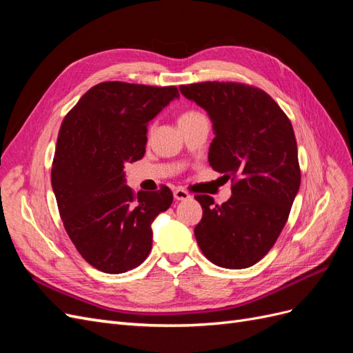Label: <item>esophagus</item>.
<instances>
[{
  "label": "esophagus",
  "instance_id": "esophagus-1",
  "mask_svg": "<svg viewBox=\"0 0 353 353\" xmlns=\"http://www.w3.org/2000/svg\"><path fill=\"white\" fill-rule=\"evenodd\" d=\"M174 199L175 200H188V199H191V196L188 194V191H185V190H183V188H176L175 191H174Z\"/></svg>",
  "mask_w": 353,
  "mask_h": 353
}]
</instances>
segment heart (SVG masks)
Returning a JSON list of instances; mask_svg holds the SVG:
<instances>
[{
    "label": "heart",
    "mask_w": 353,
    "mask_h": 353,
    "mask_svg": "<svg viewBox=\"0 0 353 353\" xmlns=\"http://www.w3.org/2000/svg\"><path fill=\"white\" fill-rule=\"evenodd\" d=\"M200 116H203L200 112H197V110H187V112H184L183 114L179 116V119H178V122H185V121H191V119H196V117H200Z\"/></svg>",
    "instance_id": "1"
}]
</instances>
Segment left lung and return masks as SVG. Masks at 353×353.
Instances as JSON below:
<instances>
[{
	"label": "left lung",
	"instance_id": "obj_1",
	"mask_svg": "<svg viewBox=\"0 0 353 353\" xmlns=\"http://www.w3.org/2000/svg\"><path fill=\"white\" fill-rule=\"evenodd\" d=\"M179 91L210 116L209 163L232 183L222 205L196 196L203 209L197 244L212 263L249 268L275 244L301 187L292 122L270 94L252 85L208 81Z\"/></svg>",
	"mask_w": 353,
	"mask_h": 353
}]
</instances>
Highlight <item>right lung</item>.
Masks as SVG:
<instances>
[{"instance_id": "add662e5", "label": "right lung", "mask_w": 353, "mask_h": 353, "mask_svg": "<svg viewBox=\"0 0 353 353\" xmlns=\"http://www.w3.org/2000/svg\"><path fill=\"white\" fill-rule=\"evenodd\" d=\"M176 87L101 82L65 116L52 160L51 185L63 225L94 268L122 274L152 250V222L172 205V191H134L126 163L143 159L147 126L174 99Z\"/></svg>"}]
</instances>
